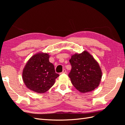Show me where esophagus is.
<instances>
[{
    "label": "esophagus",
    "mask_w": 125,
    "mask_h": 125,
    "mask_svg": "<svg viewBox=\"0 0 125 125\" xmlns=\"http://www.w3.org/2000/svg\"><path fill=\"white\" fill-rule=\"evenodd\" d=\"M66 72H67V71H66V70L65 69H63V71L61 73H66Z\"/></svg>",
    "instance_id": "34e87169"
}]
</instances>
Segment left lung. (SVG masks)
I'll return each mask as SVG.
<instances>
[{
	"label": "left lung",
	"mask_w": 125,
	"mask_h": 125,
	"mask_svg": "<svg viewBox=\"0 0 125 125\" xmlns=\"http://www.w3.org/2000/svg\"><path fill=\"white\" fill-rule=\"evenodd\" d=\"M69 62L71 70L68 76L77 90L86 93L97 88L102 78V70L88 52L85 51L73 55Z\"/></svg>",
	"instance_id": "1"
}]
</instances>
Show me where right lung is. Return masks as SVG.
Segmentation results:
<instances>
[{"mask_svg": "<svg viewBox=\"0 0 125 125\" xmlns=\"http://www.w3.org/2000/svg\"><path fill=\"white\" fill-rule=\"evenodd\" d=\"M49 58L48 54L39 53L33 56L26 64L22 79L29 89L43 94L54 84L59 75L55 73L54 65L49 62Z\"/></svg>", "mask_w": 125, "mask_h": 125, "instance_id": "obj_1", "label": "right lung"}]
</instances>
